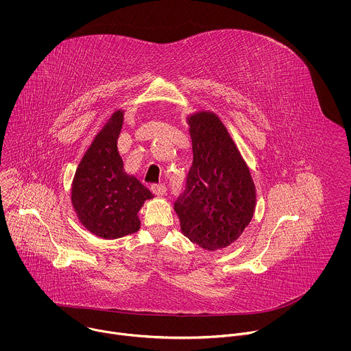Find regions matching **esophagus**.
<instances>
[{
  "instance_id": "34e87169",
  "label": "esophagus",
  "mask_w": 351,
  "mask_h": 351,
  "mask_svg": "<svg viewBox=\"0 0 351 351\" xmlns=\"http://www.w3.org/2000/svg\"><path fill=\"white\" fill-rule=\"evenodd\" d=\"M152 192H154L156 196L162 197V196L166 193V188H165L163 184H155V185H152Z\"/></svg>"
}]
</instances>
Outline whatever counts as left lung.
<instances>
[{
    "label": "left lung",
    "instance_id": "left-lung-1",
    "mask_svg": "<svg viewBox=\"0 0 351 351\" xmlns=\"http://www.w3.org/2000/svg\"><path fill=\"white\" fill-rule=\"evenodd\" d=\"M186 121L193 163L174 210L191 242L205 250L226 249L243 234L255 210L250 169L216 113L199 110Z\"/></svg>",
    "mask_w": 351,
    "mask_h": 351
}]
</instances>
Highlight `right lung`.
I'll use <instances>...</instances> for the list:
<instances>
[{
    "label": "right lung",
    "mask_w": 351,
    "mask_h": 351,
    "mask_svg": "<svg viewBox=\"0 0 351 351\" xmlns=\"http://www.w3.org/2000/svg\"><path fill=\"white\" fill-rule=\"evenodd\" d=\"M124 110L117 109L84 154L71 184V204L80 223L102 239H117L141 228L138 212L154 196L127 174L117 150Z\"/></svg>",
    "instance_id": "right-lung-1"
}]
</instances>
